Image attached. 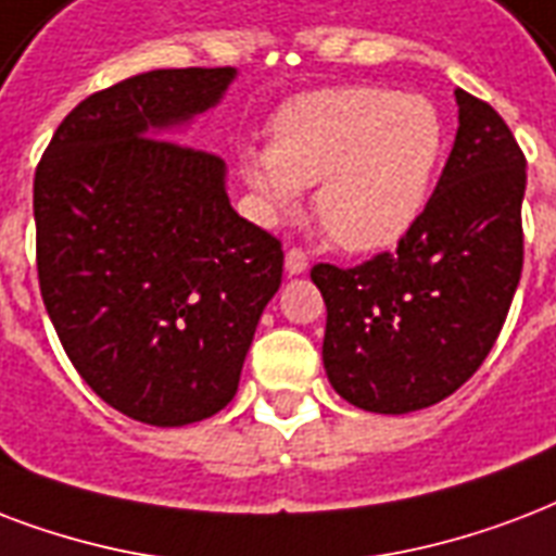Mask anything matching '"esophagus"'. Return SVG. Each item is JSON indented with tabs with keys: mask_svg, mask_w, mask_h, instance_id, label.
I'll return each instance as SVG.
<instances>
[{
	"mask_svg": "<svg viewBox=\"0 0 556 556\" xmlns=\"http://www.w3.org/2000/svg\"><path fill=\"white\" fill-rule=\"evenodd\" d=\"M286 270L288 277H300V274H306L308 270V256L300 248H291L286 253Z\"/></svg>",
	"mask_w": 556,
	"mask_h": 556,
	"instance_id": "obj_1",
	"label": "esophagus"
}]
</instances>
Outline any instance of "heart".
<instances>
[{
    "mask_svg": "<svg viewBox=\"0 0 556 556\" xmlns=\"http://www.w3.org/2000/svg\"><path fill=\"white\" fill-rule=\"evenodd\" d=\"M443 118L414 92L329 87L296 96L270 122L268 148H244L239 168L268 222L315 192L326 236L355 253L393 248L426 210L443 156Z\"/></svg>",
    "mask_w": 556,
    "mask_h": 556,
    "instance_id": "1",
    "label": "heart"
}]
</instances>
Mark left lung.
I'll list each match as a JSON object with an SVG mask.
<instances>
[{"label":"left lung","mask_w":556,"mask_h":556,"mask_svg":"<svg viewBox=\"0 0 556 556\" xmlns=\"http://www.w3.org/2000/svg\"><path fill=\"white\" fill-rule=\"evenodd\" d=\"M455 99V146L400 248L358 268H312L329 384L372 414L452 396L493 350L522 277L525 156L486 101Z\"/></svg>","instance_id":"1"}]
</instances>
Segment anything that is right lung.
<instances>
[{
	"label": "right lung",
	"instance_id": "1",
	"mask_svg": "<svg viewBox=\"0 0 556 556\" xmlns=\"http://www.w3.org/2000/svg\"><path fill=\"white\" fill-rule=\"evenodd\" d=\"M222 70H154L84 99L34 175L40 294L80 379L125 417L218 414L282 282V248L227 198V165L168 142L227 96Z\"/></svg>",
	"mask_w": 556,
	"mask_h": 556
}]
</instances>
